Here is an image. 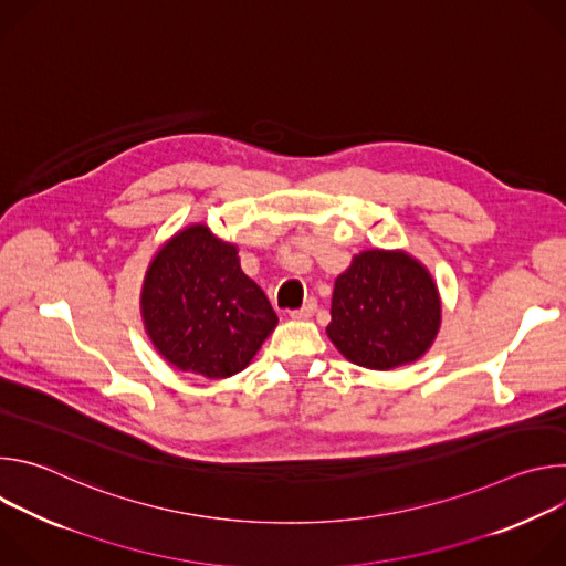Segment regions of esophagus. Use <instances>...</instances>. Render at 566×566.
Segmentation results:
<instances>
[{
    "label": "esophagus",
    "mask_w": 566,
    "mask_h": 566,
    "mask_svg": "<svg viewBox=\"0 0 566 566\" xmlns=\"http://www.w3.org/2000/svg\"><path fill=\"white\" fill-rule=\"evenodd\" d=\"M315 308H317V302H315L313 297H308L300 308L291 311V317H295V319H306V317H311V315L315 313Z\"/></svg>",
    "instance_id": "obj_1"
}]
</instances>
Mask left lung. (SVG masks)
Listing matches in <instances>:
<instances>
[{
    "mask_svg": "<svg viewBox=\"0 0 566 566\" xmlns=\"http://www.w3.org/2000/svg\"><path fill=\"white\" fill-rule=\"evenodd\" d=\"M439 322L437 284L417 260L365 251L336 280L327 334L347 360L391 369L423 356Z\"/></svg>",
    "mask_w": 566,
    "mask_h": 566,
    "instance_id": "1",
    "label": "left lung"
}]
</instances>
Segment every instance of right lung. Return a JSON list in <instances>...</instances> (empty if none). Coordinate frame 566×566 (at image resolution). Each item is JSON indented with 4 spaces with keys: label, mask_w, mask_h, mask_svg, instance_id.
<instances>
[{
    "label": "right lung",
    "mask_w": 566,
    "mask_h": 566,
    "mask_svg": "<svg viewBox=\"0 0 566 566\" xmlns=\"http://www.w3.org/2000/svg\"><path fill=\"white\" fill-rule=\"evenodd\" d=\"M147 334L170 365L206 378L244 369L277 325L237 249L190 226L158 251L143 286Z\"/></svg>",
    "instance_id": "1"
}]
</instances>
